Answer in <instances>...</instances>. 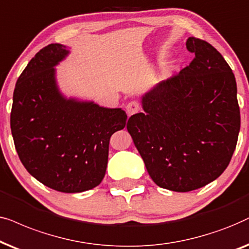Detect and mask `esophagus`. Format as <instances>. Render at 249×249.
I'll return each instance as SVG.
<instances>
[{"mask_svg":"<svg viewBox=\"0 0 249 249\" xmlns=\"http://www.w3.org/2000/svg\"><path fill=\"white\" fill-rule=\"evenodd\" d=\"M140 110H141V106L138 101H135V100L130 101L126 105V112L128 116L137 114V112H139Z\"/></svg>","mask_w":249,"mask_h":249,"instance_id":"1","label":"esophagus"}]
</instances>
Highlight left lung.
Returning <instances> with one entry per match:
<instances>
[{
    "label": "left lung",
    "instance_id": "8db88e82",
    "mask_svg": "<svg viewBox=\"0 0 249 249\" xmlns=\"http://www.w3.org/2000/svg\"><path fill=\"white\" fill-rule=\"evenodd\" d=\"M195 58L142 99L127 131L152 181L188 192L211 183L225 171L236 149L240 109L236 78L214 46L189 37Z\"/></svg>",
    "mask_w": 249,
    "mask_h": 249
}]
</instances>
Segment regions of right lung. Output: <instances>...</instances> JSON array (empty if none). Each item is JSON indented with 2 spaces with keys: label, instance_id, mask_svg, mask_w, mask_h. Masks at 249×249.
Returning a JSON list of instances; mask_svg holds the SVG:
<instances>
[{
  "label": "right lung",
  "instance_id": "right-lung-1",
  "mask_svg": "<svg viewBox=\"0 0 249 249\" xmlns=\"http://www.w3.org/2000/svg\"><path fill=\"white\" fill-rule=\"evenodd\" d=\"M68 51L49 44L17 81L10 125L19 159L28 173L53 190L74 194L104 178L111 135L126 125L124 110L66 100L54 68Z\"/></svg>",
  "mask_w": 249,
  "mask_h": 249
}]
</instances>
